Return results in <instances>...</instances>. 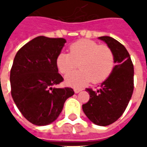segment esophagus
I'll use <instances>...</instances> for the list:
<instances>
[{
    "instance_id": "34e87169",
    "label": "esophagus",
    "mask_w": 147,
    "mask_h": 147,
    "mask_svg": "<svg viewBox=\"0 0 147 147\" xmlns=\"http://www.w3.org/2000/svg\"><path fill=\"white\" fill-rule=\"evenodd\" d=\"M81 91H82V88H74V92H75V93H78V92H80Z\"/></svg>"
}]
</instances>
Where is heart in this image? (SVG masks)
I'll return each mask as SVG.
<instances>
[{
	"instance_id": "obj_1",
	"label": "heart",
	"mask_w": 147,
	"mask_h": 147,
	"mask_svg": "<svg viewBox=\"0 0 147 147\" xmlns=\"http://www.w3.org/2000/svg\"><path fill=\"white\" fill-rule=\"evenodd\" d=\"M78 64L80 69L65 77V82L71 87L105 81L114 69L115 56L109 46L81 39L69 46V53L61 52L56 58L57 68L64 74L75 69Z\"/></svg>"
}]
</instances>
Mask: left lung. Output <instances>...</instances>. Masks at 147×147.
<instances>
[{
  "label": "left lung",
  "mask_w": 147,
  "mask_h": 147,
  "mask_svg": "<svg viewBox=\"0 0 147 147\" xmlns=\"http://www.w3.org/2000/svg\"><path fill=\"white\" fill-rule=\"evenodd\" d=\"M99 39L111 48L116 65L98 90L86 89L90 99L88 103L82 105V110L93 123L107 126L115 122L127 108L134 88V69L129 53L123 45L108 36Z\"/></svg>",
  "instance_id": "left-lung-1"
}]
</instances>
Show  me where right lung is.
I'll return each instance as SVG.
<instances>
[{"label":"right lung","instance_id":"add662e5","mask_svg":"<svg viewBox=\"0 0 147 147\" xmlns=\"http://www.w3.org/2000/svg\"><path fill=\"white\" fill-rule=\"evenodd\" d=\"M65 42L64 38L39 36L15 55L9 77L11 96L24 117L37 126L55 121L65 100L74 94L70 88L54 87L64 80L56 58Z\"/></svg>","mask_w":147,"mask_h":147}]
</instances>
